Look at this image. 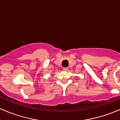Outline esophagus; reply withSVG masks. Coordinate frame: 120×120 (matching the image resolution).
<instances>
[{"instance_id": "34e87169", "label": "esophagus", "mask_w": 120, "mask_h": 120, "mask_svg": "<svg viewBox=\"0 0 120 120\" xmlns=\"http://www.w3.org/2000/svg\"><path fill=\"white\" fill-rule=\"evenodd\" d=\"M63 69H64V70H65V71H67L68 68H64Z\"/></svg>"}]
</instances>
